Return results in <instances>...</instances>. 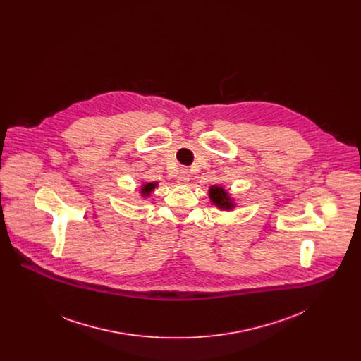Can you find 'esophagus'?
I'll use <instances>...</instances> for the list:
<instances>
[{
	"label": "esophagus",
	"mask_w": 361,
	"mask_h": 361,
	"mask_svg": "<svg viewBox=\"0 0 361 361\" xmlns=\"http://www.w3.org/2000/svg\"><path fill=\"white\" fill-rule=\"evenodd\" d=\"M189 181V173L187 169H181L178 176H177V183L178 184H187Z\"/></svg>",
	"instance_id": "obj_1"
}]
</instances>
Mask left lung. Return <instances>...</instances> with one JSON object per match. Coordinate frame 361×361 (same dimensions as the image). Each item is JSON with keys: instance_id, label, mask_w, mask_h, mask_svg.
Returning a JSON list of instances; mask_svg holds the SVG:
<instances>
[{"instance_id": "left-lung-1", "label": "left lung", "mask_w": 361, "mask_h": 361, "mask_svg": "<svg viewBox=\"0 0 361 361\" xmlns=\"http://www.w3.org/2000/svg\"><path fill=\"white\" fill-rule=\"evenodd\" d=\"M208 197L214 206L222 211H231L235 207L234 199L222 185H211L208 189Z\"/></svg>"}]
</instances>
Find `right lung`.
Segmentation results:
<instances>
[{
	"mask_svg": "<svg viewBox=\"0 0 361 361\" xmlns=\"http://www.w3.org/2000/svg\"><path fill=\"white\" fill-rule=\"evenodd\" d=\"M157 183H145V184H142V187H140V195H142V197H149L150 195H152V192L157 188Z\"/></svg>",
	"mask_w": 361,
	"mask_h": 361,
	"instance_id": "add662e5",
	"label": "right lung"
}]
</instances>
